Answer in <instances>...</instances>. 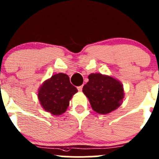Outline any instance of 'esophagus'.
<instances>
[{"label":"esophagus","instance_id":"1","mask_svg":"<svg viewBox=\"0 0 159 159\" xmlns=\"http://www.w3.org/2000/svg\"><path fill=\"white\" fill-rule=\"evenodd\" d=\"M78 91L79 92H82V90H83V85H80V86L78 87Z\"/></svg>","mask_w":159,"mask_h":159}]
</instances>
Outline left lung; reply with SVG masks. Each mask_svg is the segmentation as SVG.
Instances as JSON below:
<instances>
[{
    "mask_svg": "<svg viewBox=\"0 0 159 159\" xmlns=\"http://www.w3.org/2000/svg\"><path fill=\"white\" fill-rule=\"evenodd\" d=\"M89 82L83 88L92 110L99 114H107L122 104L125 92L120 81L101 74L89 75Z\"/></svg>",
    "mask_w": 159,
    "mask_h": 159,
    "instance_id": "1",
    "label": "left lung"
}]
</instances>
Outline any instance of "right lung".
Segmentation results:
<instances>
[{
  "label": "right lung",
  "mask_w": 159,
  "mask_h": 159,
  "mask_svg": "<svg viewBox=\"0 0 159 159\" xmlns=\"http://www.w3.org/2000/svg\"><path fill=\"white\" fill-rule=\"evenodd\" d=\"M78 92L70 83L67 74L59 73L43 83L38 89L40 103L43 110L55 116L63 114L67 110L73 95Z\"/></svg>",
  "instance_id": "obj_1"
}]
</instances>
